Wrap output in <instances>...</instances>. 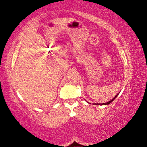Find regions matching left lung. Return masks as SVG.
<instances>
[{"label":"left lung","mask_w":147,"mask_h":147,"mask_svg":"<svg viewBox=\"0 0 147 147\" xmlns=\"http://www.w3.org/2000/svg\"><path fill=\"white\" fill-rule=\"evenodd\" d=\"M117 95H118V94H117V95H116V96H115V97H114V98H113V99H111V101H109V102H106V103H104V104H95V105H108V104H110V103H111V102H113V100H114V99L116 98V97H117Z\"/></svg>","instance_id":"left-lung-1"}]
</instances>
